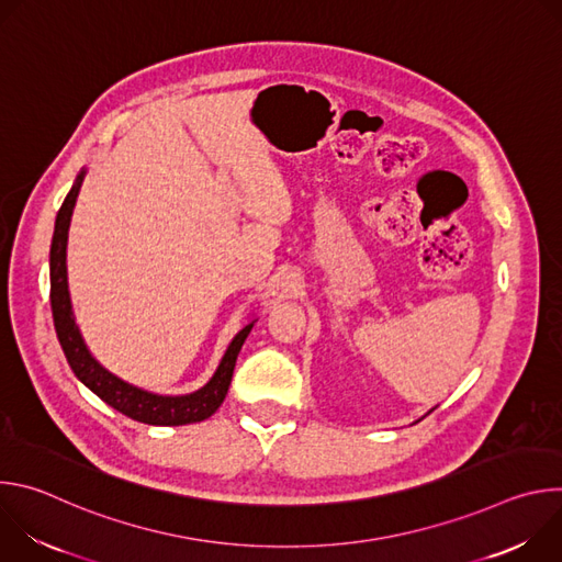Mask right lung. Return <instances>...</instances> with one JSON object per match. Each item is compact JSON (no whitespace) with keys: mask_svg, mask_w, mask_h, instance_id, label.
<instances>
[{"mask_svg":"<svg viewBox=\"0 0 562 562\" xmlns=\"http://www.w3.org/2000/svg\"><path fill=\"white\" fill-rule=\"evenodd\" d=\"M79 184H82V176L77 178L75 187L68 191L57 220H55V233L50 245V308H53V323L59 338V345L64 349V356L72 369V373L82 380L95 395H100L106 405L117 409L120 414L144 423V425H162V427H176V425H191L206 420L217 412L222 400L228 391L235 360L239 349H243L247 336L254 329V323L239 331L233 342L228 345L215 375L195 393L189 395H155L144 389H137L111 371H106L87 349L79 329L75 325V317L70 311V297H68V282H66V239H68V224L72 215V206L77 200Z\"/></svg>","mask_w":562,"mask_h":562,"instance_id":"add662e5","label":"right lung"}]
</instances>
